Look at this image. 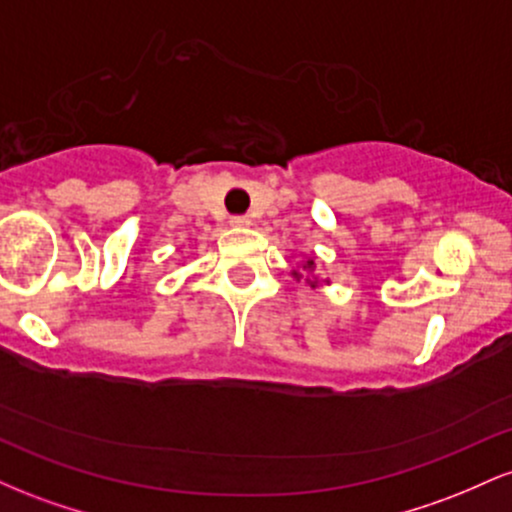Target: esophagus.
Returning <instances> with one entry per match:
<instances>
[{"label": "esophagus", "instance_id": "obj_1", "mask_svg": "<svg viewBox=\"0 0 512 512\" xmlns=\"http://www.w3.org/2000/svg\"><path fill=\"white\" fill-rule=\"evenodd\" d=\"M250 216H233L231 219V226H236V228H248L250 226Z\"/></svg>", "mask_w": 512, "mask_h": 512}]
</instances>
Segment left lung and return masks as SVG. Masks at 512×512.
<instances>
[{"label":"left lung","instance_id":"left-lung-1","mask_svg":"<svg viewBox=\"0 0 512 512\" xmlns=\"http://www.w3.org/2000/svg\"><path fill=\"white\" fill-rule=\"evenodd\" d=\"M291 276L296 281L305 279V284L313 286V289H317V286H330V279H320V276L315 274V257L313 255H305V260L301 262V269H291Z\"/></svg>","mask_w":512,"mask_h":512}]
</instances>
